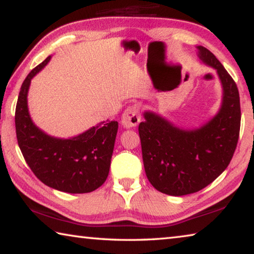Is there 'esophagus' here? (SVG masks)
<instances>
[{
    "label": "esophagus",
    "mask_w": 254,
    "mask_h": 254,
    "mask_svg": "<svg viewBox=\"0 0 254 254\" xmlns=\"http://www.w3.org/2000/svg\"><path fill=\"white\" fill-rule=\"evenodd\" d=\"M141 106L139 104H133L132 106H128L127 109L124 111V114L122 117V124L124 127L130 128L134 127L141 121Z\"/></svg>",
    "instance_id": "esophagus-1"
}]
</instances>
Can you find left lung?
Returning a JSON list of instances; mask_svg holds the SVG:
<instances>
[{
    "instance_id": "obj_1",
    "label": "left lung",
    "mask_w": 254,
    "mask_h": 254,
    "mask_svg": "<svg viewBox=\"0 0 254 254\" xmlns=\"http://www.w3.org/2000/svg\"><path fill=\"white\" fill-rule=\"evenodd\" d=\"M197 49L206 65L216 69L223 86L216 117L196 130H183L145 112V121L139 124L145 175L157 190L171 196L192 194L213 183L231 162L240 134L238 86L208 49Z\"/></svg>"
}]
</instances>
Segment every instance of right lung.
Wrapping results in <instances>:
<instances>
[{
	"mask_svg": "<svg viewBox=\"0 0 254 254\" xmlns=\"http://www.w3.org/2000/svg\"><path fill=\"white\" fill-rule=\"evenodd\" d=\"M49 60L50 56L33 68L21 86L15 107L18 144L30 169L47 186L70 194L91 192L109 176L119 124L103 121L71 139L53 137L34 126L28 111L29 86Z\"/></svg>",
	"mask_w": 254,
	"mask_h": 254,
	"instance_id": "1",
	"label": "right lung"
}]
</instances>
